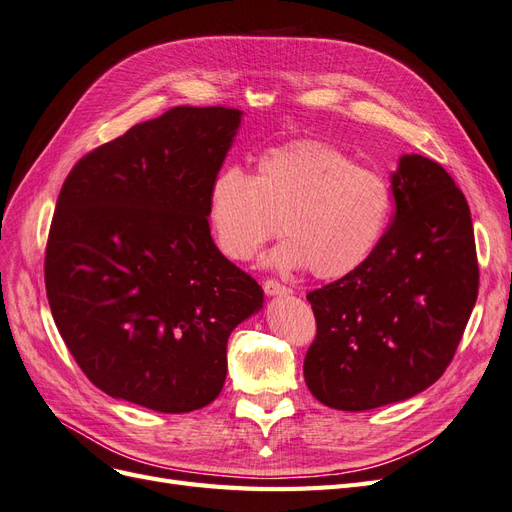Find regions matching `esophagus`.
I'll use <instances>...</instances> for the list:
<instances>
[{
	"instance_id": "obj_1",
	"label": "esophagus",
	"mask_w": 512,
	"mask_h": 512,
	"mask_svg": "<svg viewBox=\"0 0 512 512\" xmlns=\"http://www.w3.org/2000/svg\"><path fill=\"white\" fill-rule=\"evenodd\" d=\"M262 288H265V292L269 294V297H288V294L292 292L288 286L280 284L277 280H265Z\"/></svg>"
}]
</instances>
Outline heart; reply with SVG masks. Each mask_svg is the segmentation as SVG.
Listing matches in <instances>:
<instances>
[{"label":"heart","mask_w":512,"mask_h":512,"mask_svg":"<svg viewBox=\"0 0 512 512\" xmlns=\"http://www.w3.org/2000/svg\"><path fill=\"white\" fill-rule=\"evenodd\" d=\"M393 209L391 185L331 143L303 138L262 151L256 173L220 168L207 190V224L232 260H252L280 232V269L307 267L318 280L359 269L374 254Z\"/></svg>","instance_id":"heart-1"}]
</instances>
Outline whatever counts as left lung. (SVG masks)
<instances>
[{"label":"left lung","mask_w":512,"mask_h":512,"mask_svg":"<svg viewBox=\"0 0 512 512\" xmlns=\"http://www.w3.org/2000/svg\"><path fill=\"white\" fill-rule=\"evenodd\" d=\"M395 215L359 269L307 294L316 339L303 363L320 404L361 412L436 382L466 331L478 294L466 196L429 158L401 156Z\"/></svg>","instance_id":"obj_1"}]
</instances>
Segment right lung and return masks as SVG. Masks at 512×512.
Returning <instances> with one entry per match:
<instances>
[{
	"label": "right lung",
	"instance_id": "1",
	"mask_svg": "<svg viewBox=\"0 0 512 512\" xmlns=\"http://www.w3.org/2000/svg\"><path fill=\"white\" fill-rule=\"evenodd\" d=\"M241 111L175 106L74 164L44 258L51 314L100 391L156 412L209 406L262 288L218 250L207 190Z\"/></svg>",
	"mask_w": 512,
	"mask_h": 512
}]
</instances>
